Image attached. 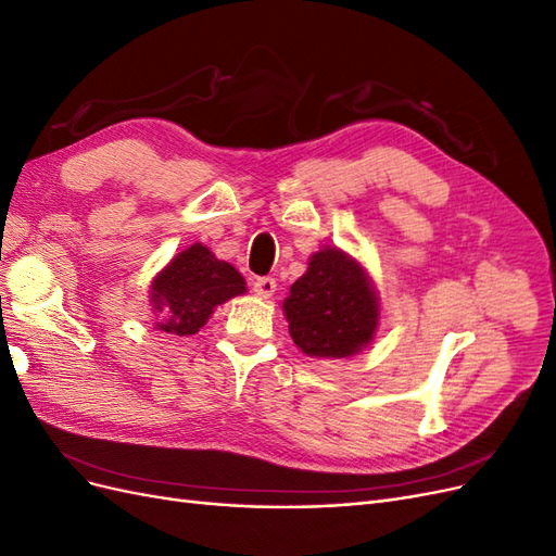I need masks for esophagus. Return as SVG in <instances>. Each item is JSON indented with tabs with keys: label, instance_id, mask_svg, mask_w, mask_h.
Here are the masks:
<instances>
[{
	"label": "esophagus",
	"instance_id": "34e87169",
	"mask_svg": "<svg viewBox=\"0 0 556 556\" xmlns=\"http://www.w3.org/2000/svg\"><path fill=\"white\" fill-rule=\"evenodd\" d=\"M252 292H255L262 299H268V296L276 292V280L268 278V276L255 278V280H252Z\"/></svg>",
	"mask_w": 556,
	"mask_h": 556
}]
</instances>
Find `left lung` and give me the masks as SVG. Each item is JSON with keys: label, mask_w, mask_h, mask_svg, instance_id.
Instances as JSON below:
<instances>
[{"label": "left lung", "mask_w": 556, "mask_h": 556, "mask_svg": "<svg viewBox=\"0 0 556 556\" xmlns=\"http://www.w3.org/2000/svg\"><path fill=\"white\" fill-rule=\"evenodd\" d=\"M282 311L296 348L325 359L357 355L371 343L380 315L371 278L339 248L315 252Z\"/></svg>", "instance_id": "8db88e82"}]
</instances>
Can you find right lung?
Returning a JSON list of instances; mask_svg holds the SVG:
<instances>
[{
  "label": "right lung",
  "mask_w": 556,
  "mask_h": 556,
  "mask_svg": "<svg viewBox=\"0 0 556 556\" xmlns=\"http://www.w3.org/2000/svg\"><path fill=\"white\" fill-rule=\"evenodd\" d=\"M245 292L243 276L229 262L194 243L164 266L150 285V304L162 313L160 331L192 336L206 325L211 313Z\"/></svg>",
  "instance_id": "right-lung-1"
}]
</instances>
